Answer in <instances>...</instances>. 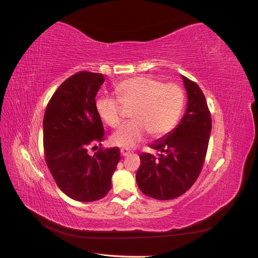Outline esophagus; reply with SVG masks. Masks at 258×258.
Listing matches in <instances>:
<instances>
[{"mask_svg":"<svg viewBox=\"0 0 258 258\" xmlns=\"http://www.w3.org/2000/svg\"><path fill=\"white\" fill-rule=\"evenodd\" d=\"M120 151H121V155H122L123 157H125V156H127V155L131 154V150H128V149H126V148H122Z\"/></svg>","mask_w":258,"mask_h":258,"instance_id":"34e87169","label":"esophagus"}]
</instances>
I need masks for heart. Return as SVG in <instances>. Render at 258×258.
<instances>
[{
	"label": "heart",
	"instance_id": "1",
	"mask_svg": "<svg viewBox=\"0 0 258 258\" xmlns=\"http://www.w3.org/2000/svg\"><path fill=\"white\" fill-rule=\"evenodd\" d=\"M117 99L101 97L96 111L104 124L116 127L121 123V103L132 108V122L124 124L111 136V143L118 147L133 148L147 134L154 138L168 134L182 114L185 95L179 85L164 84L149 76L125 79L115 88Z\"/></svg>",
	"mask_w": 258,
	"mask_h": 258
}]
</instances>
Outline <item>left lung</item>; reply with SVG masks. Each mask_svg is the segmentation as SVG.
<instances>
[{"label":"left lung","instance_id":"8db88e82","mask_svg":"<svg viewBox=\"0 0 258 258\" xmlns=\"http://www.w3.org/2000/svg\"><path fill=\"white\" fill-rule=\"evenodd\" d=\"M187 95L185 114L172 131L150 145L158 156L142 154L136 182L142 192L155 200L168 201L192 187L207 154L211 116L202 89L182 76Z\"/></svg>","mask_w":258,"mask_h":258}]
</instances>
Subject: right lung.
Segmentation results:
<instances>
[{"label": "right lung", "instance_id": "add662e5", "mask_svg": "<svg viewBox=\"0 0 258 258\" xmlns=\"http://www.w3.org/2000/svg\"><path fill=\"white\" fill-rule=\"evenodd\" d=\"M104 82L99 73L78 72L61 84L43 117L45 163L62 192L78 202L101 200L111 189V177L121 159L117 147H88L103 141L96 96Z\"/></svg>", "mask_w": 258, "mask_h": 258}]
</instances>
